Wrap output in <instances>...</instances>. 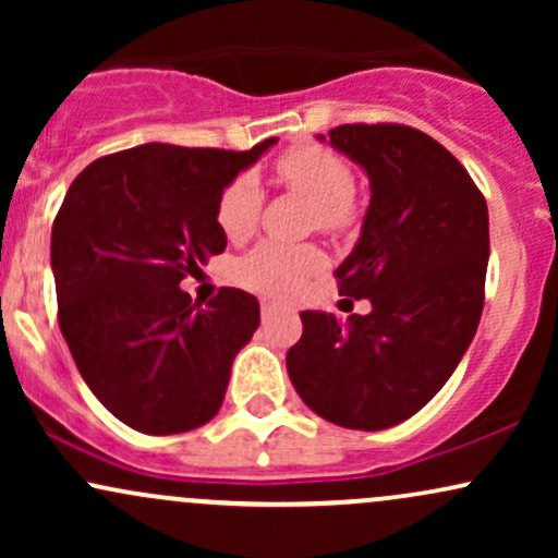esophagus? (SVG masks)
I'll return each mask as SVG.
<instances>
[{
    "label": "esophagus",
    "mask_w": 558,
    "mask_h": 558,
    "mask_svg": "<svg viewBox=\"0 0 558 558\" xmlns=\"http://www.w3.org/2000/svg\"><path fill=\"white\" fill-rule=\"evenodd\" d=\"M283 306L278 304V301H270V299H262V317H270L275 312H280Z\"/></svg>",
    "instance_id": "esophagus-1"
}]
</instances>
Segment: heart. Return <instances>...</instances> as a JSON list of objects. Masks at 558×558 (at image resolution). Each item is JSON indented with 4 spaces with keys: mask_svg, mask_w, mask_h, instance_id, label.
Segmentation results:
<instances>
[{
    "mask_svg": "<svg viewBox=\"0 0 558 558\" xmlns=\"http://www.w3.org/2000/svg\"><path fill=\"white\" fill-rule=\"evenodd\" d=\"M275 172L288 189L310 198L315 222L325 233H341L356 220L354 172L349 162L332 149L317 144H301L278 157ZM262 209V191L254 178L241 175L222 191L217 202V226L228 241H246L254 233ZM323 265V254L312 243L265 241L241 259L239 280L252 291L286 296L301 286L306 275Z\"/></svg>",
    "mask_w": 558,
    "mask_h": 558,
    "instance_id": "1",
    "label": "heart"
}]
</instances>
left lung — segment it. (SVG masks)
<instances>
[{
  "label": "left lung",
  "instance_id": "1",
  "mask_svg": "<svg viewBox=\"0 0 558 558\" xmlns=\"http://www.w3.org/2000/svg\"><path fill=\"white\" fill-rule=\"evenodd\" d=\"M325 141V136H317ZM332 149L362 165L369 207L338 293L367 299L345 323L301 312L286 367L301 401L332 425L386 430L446 386L475 338L488 270V204L457 157L409 125H338Z\"/></svg>",
  "mask_w": 558,
  "mask_h": 558
}]
</instances>
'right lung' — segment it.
I'll list each match as a JSON object with an SVG mask.
<instances>
[{"label": "right lung", "mask_w": 558, "mask_h": 558, "mask_svg": "<svg viewBox=\"0 0 558 558\" xmlns=\"http://www.w3.org/2000/svg\"><path fill=\"white\" fill-rule=\"evenodd\" d=\"M275 141L248 151L144 144L70 183L52 226L57 319L86 386L133 430H194L222 407L259 301L220 288L202 306L181 280L226 252L217 202Z\"/></svg>", "instance_id": "right-lung-1"}]
</instances>
